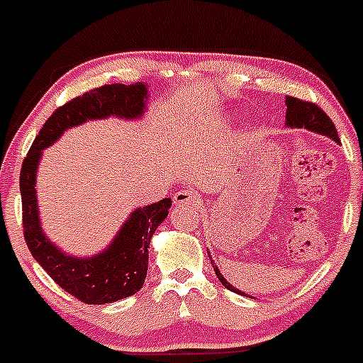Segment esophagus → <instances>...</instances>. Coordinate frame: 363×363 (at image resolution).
<instances>
[{
  "label": "esophagus",
  "instance_id": "obj_1",
  "mask_svg": "<svg viewBox=\"0 0 363 363\" xmlns=\"http://www.w3.org/2000/svg\"><path fill=\"white\" fill-rule=\"evenodd\" d=\"M199 195H196L193 189H179L174 195V203L175 205H196L199 203Z\"/></svg>",
  "mask_w": 363,
  "mask_h": 363
}]
</instances>
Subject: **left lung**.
<instances>
[{"label": "left lung", "instance_id": "obj_1", "mask_svg": "<svg viewBox=\"0 0 363 363\" xmlns=\"http://www.w3.org/2000/svg\"><path fill=\"white\" fill-rule=\"evenodd\" d=\"M286 107H288V111H286V126L288 128H306V130L323 135V137L332 138V140L340 144V140L337 137V130H335L334 123H332L330 117H328L327 113L321 111L318 105L311 104V101H302V100H298V98L288 96L286 98ZM208 258H212L211 252H208ZM211 263H212V269H214L216 276H218V279L221 281L223 286L228 288V290L233 291V294L247 296L246 294H244V291L233 288L232 284H230L228 281L223 277L221 270L218 269V265H216L212 259H211Z\"/></svg>", "mask_w": 363, "mask_h": 363}]
</instances>
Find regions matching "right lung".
I'll return each mask as SVG.
<instances>
[{"label":"right lung","mask_w":363,"mask_h":363,"mask_svg":"<svg viewBox=\"0 0 363 363\" xmlns=\"http://www.w3.org/2000/svg\"><path fill=\"white\" fill-rule=\"evenodd\" d=\"M147 84H111L73 98L45 121L21 168L24 239L33 258L69 295L86 303H111L137 294L144 286L149 265V244L156 228L168 216L172 199H163L131 211L117 235L104 251L93 256H72L50 242L42 228L36 172L43 149L50 147L65 131L86 121L138 119L147 107Z\"/></svg>","instance_id":"add662e5"}]
</instances>
